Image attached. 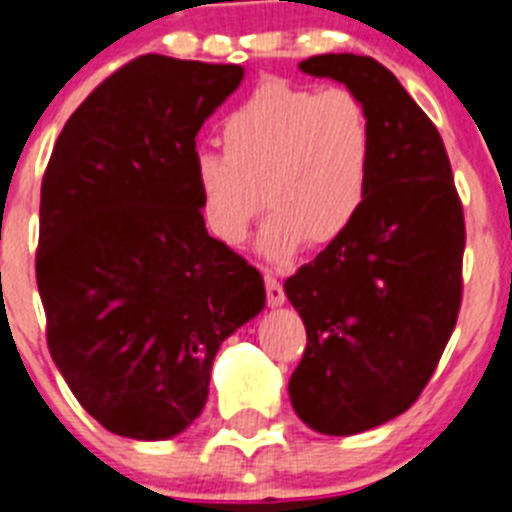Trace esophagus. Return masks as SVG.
<instances>
[{
    "label": "esophagus",
    "mask_w": 512,
    "mask_h": 512,
    "mask_svg": "<svg viewBox=\"0 0 512 512\" xmlns=\"http://www.w3.org/2000/svg\"><path fill=\"white\" fill-rule=\"evenodd\" d=\"M264 284H266V299H269L271 307H279V304H284L287 294H284V287H281V281L276 279L274 274H269V271H266V274H264Z\"/></svg>",
    "instance_id": "esophagus-1"
}]
</instances>
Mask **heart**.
<instances>
[{"label": "heart", "instance_id": "b5f03b06", "mask_svg": "<svg viewBox=\"0 0 512 512\" xmlns=\"http://www.w3.org/2000/svg\"><path fill=\"white\" fill-rule=\"evenodd\" d=\"M223 149H198L192 177L210 233L228 246L246 238L261 208L266 259L287 261L327 246L363 210L373 177V124L345 88L264 81L220 121Z\"/></svg>", "mask_w": 512, "mask_h": 512}]
</instances>
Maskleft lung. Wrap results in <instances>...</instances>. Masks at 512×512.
Masks as SVG:
<instances>
[{"label":"left lung","instance_id":"8db88e82","mask_svg":"<svg viewBox=\"0 0 512 512\" xmlns=\"http://www.w3.org/2000/svg\"><path fill=\"white\" fill-rule=\"evenodd\" d=\"M299 68L345 83L375 137L355 223L284 281L307 327L294 411L309 429L350 437L411 409L437 370L462 304L464 210L437 126L386 65L330 53Z\"/></svg>","mask_w":512,"mask_h":512}]
</instances>
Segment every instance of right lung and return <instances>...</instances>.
Returning <instances> with one entry per match:
<instances>
[{
  "mask_svg": "<svg viewBox=\"0 0 512 512\" xmlns=\"http://www.w3.org/2000/svg\"><path fill=\"white\" fill-rule=\"evenodd\" d=\"M241 78V65L139 55L65 121L42 177L50 355L119 437L185 431L220 342L264 309L259 271L205 231L192 177L200 126Z\"/></svg>",
  "mask_w": 512,
  "mask_h": 512,
  "instance_id": "add662e5",
  "label": "right lung"
}]
</instances>
